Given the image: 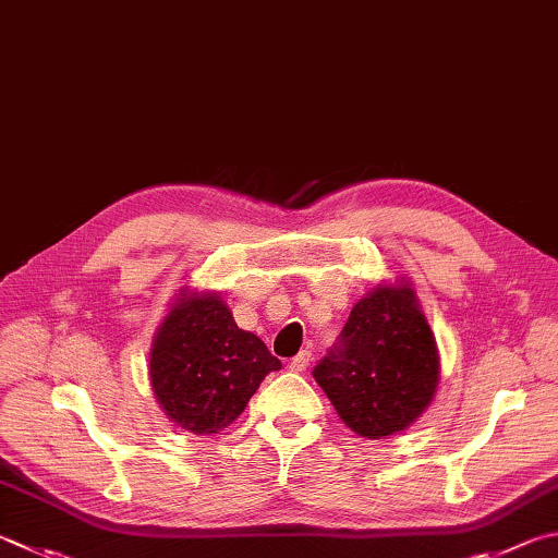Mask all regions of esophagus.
<instances>
[{"mask_svg":"<svg viewBox=\"0 0 558 558\" xmlns=\"http://www.w3.org/2000/svg\"><path fill=\"white\" fill-rule=\"evenodd\" d=\"M310 361H312V351H300L298 356H292L290 368L300 373V371H305L310 366Z\"/></svg>","mask_w":558,"mask_h":558,"instance_id":"obj_1","label":"esophagus"}]
</instances>
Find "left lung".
<instances>
[{
  "label": "left lung",
  "mask_w": 558,
  "mask_h": 558,
  "mask_svg": "<svg viewBox=\"0 0 558 558\" xmlns=\"http://www.w3.org/2000/svg\"><path fill=\"white\" fill-rule=\"evenodd\" d=\"M312 376L359 437L408 429L439 383L437 341L410 282L378 286L361 298Z\"/></svg>",
  "instance_id": "8db88e82"
}]
</instances>
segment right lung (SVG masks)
Wrapping results in <instances>:
<instances>
[{
  "label": "right lung",
  "mask_w": 558,
  "mask_h": 558,
  "mask_svg": "<svg viewBox=\"0 0 558 558\" xmlns=\"http://www.w3.org/2000/svg\"><path fill=\"white\" fill-rule=\"evenodd\" d=\"M280 361L236 327L217 292L180 290L150 347V385L168 420L192 434H219L246 410Z\"/></svg>",
  "instance_id": "right-lung-1"
}]
</instances>
